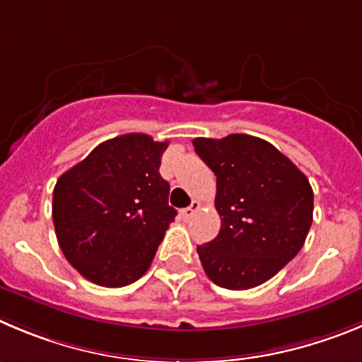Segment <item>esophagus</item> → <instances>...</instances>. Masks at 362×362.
Segmentation results:
<instances>
[{
	"instance_id": "obj_1",
	"label": "esophagus",
	"mask_w": 362,
	"mask_h": 362,
	"mask_svg": "<svg viewBox=\"0 0 362 362\" xmlns=\"http://www.w3.org/2000/svg\"><path fill=\"white\" fill-rule=\"evenodd\" d=\"M199 208H201V203H199V201H192L190 206L181 210V215H183V218H192L195 214H197Z\"/></svg>"
}]
</instances>
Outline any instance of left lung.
<instances>
[{"instance_id": "8db88e82", "label": "left lung", "mask_w": 362, "mask_h": 362, "mask_svg": "<svg viewBox=\"0 0 362 362\" xmlns=\"http://www.w3.org/2000/svg\"><path fill=\"white\" fill-rule=\"evenodd\" d=\"M194 147L217 175L221 215L217 237L197 246L204 273L224 289L257 287L303 247L314 210L309 179L274 145L250 134L195 138Z\"/></svg>"}]
</instances>
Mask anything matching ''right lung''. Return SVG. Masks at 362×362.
<instances>
[{
  "mask_svg": "<svg viewBox=\"0 0 362 362\" xmlns=\"http://www.w3.org/2000/svg\"><path fill=\"white\" fill-rule=\"evenodd\" d=\"M168 141L116 136L66 170L52 217L66 260L93 284L125 287L144 276L177 211L159 174Z\"/></svg>",
  "mask_w": 362,
  "mask_h": 362,
  "instance_id": "add662e5",
  "label": "right lung"
}]
</instances>
